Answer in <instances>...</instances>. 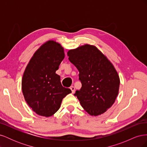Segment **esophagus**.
I'll list each match as a JSON object with an SVG mask.
<instances>
[{"label":"esophagus","instance_id":"34e87169","mask_svg":"<svg viewBox=\"0 0 147 147\" xmlns=\"http://www.w3.org/2000/svg\"><path fill=\"white\" fill-rule=\"evenodd\" d=\"M70 90H71V91H72V93H74V92H75V87L74 86H70Z\"/></svg>","mask_w":147,"mask_h":147}]
</instances>
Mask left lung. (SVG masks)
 <instances>
[{"instance_id": "1", "label": "left lung", "mask_w": 147, "mask_h": 147, "mask_svg": "<svg viewBox=\"0 0 147 147\" xmlns=\"http://www.w3.org/2000/svg\"><path fill=\"white\" fill-rule=\"evenodd\" d=\"M79 71L82 86L75 92L84 110L97 116L110 108L118 94L119 77L113 65L98 48L88 44L67 52Z\"/></svg>"}]
</instances>
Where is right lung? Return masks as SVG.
Instances as JSON below:
<instances>
[{
	"instance_id": "add662e5",
	"label": "right lung",
	"mask_w": 147,
	"mask_h": 147,
	"mask_svg": "<svg viewBox=\"0 0 147 147\" xmlns=\"http://www.w3.org/2000/svg\"><path fill=\"white\" fill-rule=\"evenodd\" d=\"M64 57L61 44L49 40L35 52L26 66L22 78V91L29 106L40 116L54 115L64 97L72 92L69 88L62 86L60 76L56 74Z\"/></svg>"
}]
</instances>
